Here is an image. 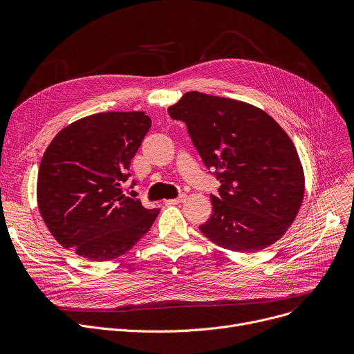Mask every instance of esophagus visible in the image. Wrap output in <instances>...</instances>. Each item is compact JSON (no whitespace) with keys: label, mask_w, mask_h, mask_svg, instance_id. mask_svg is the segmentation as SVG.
<instances>
[{"label":"esophagus","mask_w":354,"mask_h":354,"mask_svg":"<svg viewBox=\"0 0 354 354\" xmlns=\"http://www.w3.org/2000/svg\"><path fill=\"white\" fill-rule=\"evenodd\" d=\"M185 199H187V195L180 194V195H178V196L174 198V199H166L165 203H166V205H175V203H180V202H183Z\"/></svg>","instance_id":"1"}]
</instances>
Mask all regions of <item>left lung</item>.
<instances>
[{
    "mask_svg": "<svg viewBox=\"0 0 354 354\" xmlns=\"http://www.w3.org/2000/svg\"><path fill=\"white\" fill-rule=\"evenodd\" d=\"M167 113L187 124L203 165L221 182L201 232L236 252L280 239L304 196L299 153L281 126L261 109L199 91L183 95Z\"/></svg>",
    "mask_w": 354,
    "mask_h": 354,
    "instance_id": "obj_1",
    "label": "left lung"
}]
</instances>
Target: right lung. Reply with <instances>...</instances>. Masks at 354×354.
I'll return each instance as SVG.
<instances>
[{
    "mask_svg": "<svg viewBox=\"0 0 354 354\" xmlns=\"http://www.w3.org/2000/svg\"><path fill=\"white\" fill-rule=\"evenodd\" d=\"M151 124L143 111H107L71 123L51 140L37 202L64 248L103 263L126 254L151 230L159 209L145 208L120 187L132 176L130 162Z\"/></svg>",
    "mask_w": 354,
    "mask_h": 354,
    "instance_id": "right-lung-1",
    "label": "right lung"
}]
</instances>
